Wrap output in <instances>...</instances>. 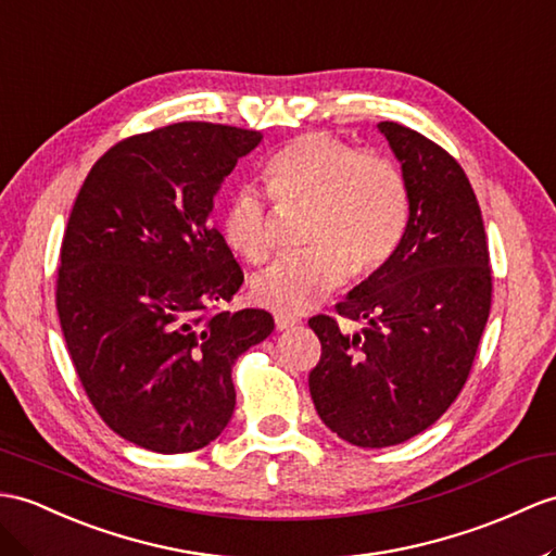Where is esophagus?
Instances as JSON below:
<instances>
[{
  "label": "esophagus",
  "instance_id": "esophagus-1",
  "mask_svg": "<svg viewBox=\"0 0 556 556\" xmlns=\"http://www.w3.org/2000/svg\"><path fill=\"white\" fill-rule=\"evenodd\" d=\"M296 323H300V320H296V318H290V316L276 314V328H278V330H290V328H294Z\"/></svg>",
  "mask_w": 556,
  "mask_h": 556
}]
</instances>
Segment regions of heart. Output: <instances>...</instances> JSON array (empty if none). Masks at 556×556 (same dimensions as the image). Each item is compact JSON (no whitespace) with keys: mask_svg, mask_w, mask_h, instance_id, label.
I'll return each mask as SVG.
<instances>
[{"mask_svg":"<svg viewBox=\"0 0 556 556\" xmlns=\"http://www.w3.org/2000/svg\"><path fill=\"white\" fill-rule=\"evenodd\" d=\"M262 179L280 207L308 210L300 256H280L250 282L252 300L300 316L342 288L346 274L382 268L408 231L410 191L394 160L361 153L328 131H308L268 157ZM226 245L250 264L274 248L270 214L254 188H238L222 212Z\"/></svg>","mask_w":556,"mask_h":556,"instance_id":"1","label":"heart"}]
</instances>
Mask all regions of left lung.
I'll return each mask as SVG.
<instances>
[{
    "label": "left lung",
    "instance_id": "1",
    "mask_svg": "<svg viewBox=\"0 0 556 556\" xmlns=\"http://www.w3.org/2000/svg\"><path fill=\"white\" fill-rule=\"evenodd\" d=\"M408 181L410 224L394 256L337 304L365 320L346 334L314 316L320 361L308 375L325 427L358 448L417 437L463 391L491 314L489 240L457 160L422 134L377 125Z\"/></svg>",
    "mask_w": 556,
    "mask_h": 556
}]
</instances>
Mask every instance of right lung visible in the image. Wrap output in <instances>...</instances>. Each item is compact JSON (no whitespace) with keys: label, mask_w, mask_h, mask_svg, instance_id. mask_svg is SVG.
Masks as SVG:
<instances>
[{"label":"right lung","mask_w":556,"mask_h":556,"mask_svg":"<svg viewBox=\"0 0 556 556\" xmlns=\"http://www.w3.org/2000/svg\"><path fill=\"white\" fill-rule=\"evenodd\" d=\"M262 131L212 122L137 134L99 157L67 219L56 308L73 365L115 434L146 451L205 448L231 422L233 363L274 332L226 311L242 270L210 226L214 195Z\"/></svg>","instance_id":"add662e5"}]
</instances>
